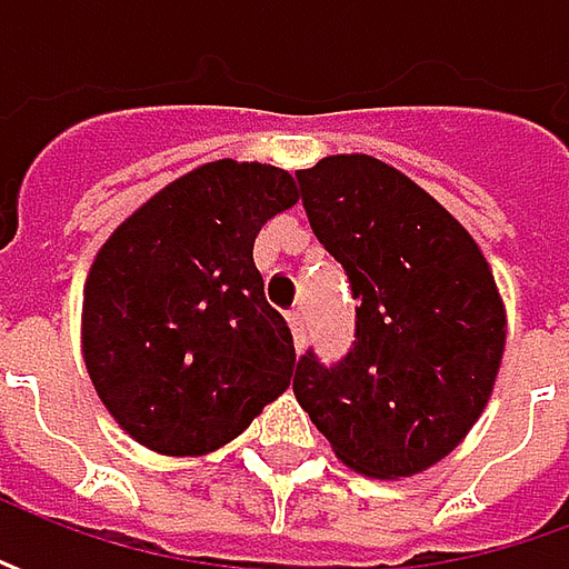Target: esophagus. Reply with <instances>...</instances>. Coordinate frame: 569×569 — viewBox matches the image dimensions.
I'll return each mask as SVG.
<instances>
[{"label": "esophagus", "mask_w": 569, "mask_h": 569, "mask_svg": "<svg viewBox=\"0 0 569 569\" xmlns=\"http://www.w3.org/2000/svg\"><path fill=\"white\" fill-rule=\"evenodd\" d=\"M288 322H291L295 348L300 351V348H303V341H307V319H303V313H300V310H295V313H288Z\"/></svg>", "instance_id": "esophagus-1"}]
</instances>
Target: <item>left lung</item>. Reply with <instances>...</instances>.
<instances>
[{"mask_svg":"<svg viewBox=\"0 0 569 569\" xmlns=\"http://www.w3.org/2000/svg\"><path fill=\"white\" fill-rule=\"evenodd\" d=\"M319 243L358 303L355 348L297 361L295 396L348 469L399 481L462 443L491 399L507 313L471 233L370 154L297 170Z\"/></svg>","mask_w":569,"mask_h":569,"instance_id":"8db88e82","label":"left lung"}]
</instances>
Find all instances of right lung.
Segmentation results:
<instances>
[{
	"mask_svg": "<svg viewBox=\"0 0 569 569\" xmlns=\"http://www.w3.org/2000/svg\"><path fill=\"white\" fill-rule=\"evenodd\" d=\"M297 202L288 170L211 161L136 208L94 256L81 355L113 421L164 456L240 437L295 373L252 243Z\"/></svg>",
	"mask_w": 569,
	"mask_h": 569,
	"instance_id": "add662e5",
	"label": "right lung"
}]
</instances>
